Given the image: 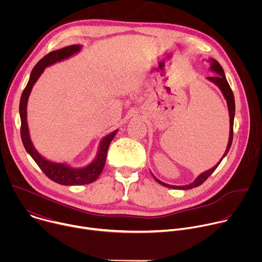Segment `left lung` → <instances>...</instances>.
Listing matches in <instances>:
<instances>
[{
  "label": "left lung",
  "mask_w": 262,
  "mask_h": 262,
  "mask_svg": "<svg viewBox=\"0 0 262 262\" xmlns=\"http://www.w3.org/2000/svg\"><path fill=\"white\" fill-rule=\"evenodd\" d=\"M208 62L210 63V66H209V70L214 72L215 74L212 77H209L207 78L208 81H210L211 83H213L216 87H219V89L221 90L224 98L226 99L227 101V106H228V111H229V121H230V129H229V140H228V144H227V148H226V151L225 154L223 155V157L221 158V160L209 170L201 173L192 183L190 184H186V185H171V184H168V183H165L163 181H161L160 179H158L152 173L151 175L154 176V178L157 180V182H159L160 184L166 186V188H170V189H174V190H191V189H194V188H197V186L201 185L211 174L212 172L217 168V166L220 165V163L222 162V160L225 158L229 151V149L231 147V144H232V139H233V121H234V115H235V101H234V95H233V92L226 80V77H225V73H224V70L222 68V66L220 65V63L214 60L213 58H210L208 59Z\"/></svg>",
  "instance_id": "obj_1"
}]
</instances>
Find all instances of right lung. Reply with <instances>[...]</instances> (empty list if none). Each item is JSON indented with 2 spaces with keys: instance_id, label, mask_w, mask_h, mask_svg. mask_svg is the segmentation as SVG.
Wrapping results in <instances>:
<instances>
[{
  "instance_id": "right-lung-1",
  "label": "right lung",
  "mask_w": 262,
  "mask_h": 262,
  "mask_svg": "<svg viewBox=\"0 0 262 262\" xmlns=\"http://www.w3.org/2000/svg\"><path fill=\"white\" fill-rule=\"evenodd\" d=\"M81 50L82 46L73 45L51 52L50 54L45 56L33 68L29 82L21 94L19 102V116L21 122L20 136L27 152L32 157L35 163L39 166V168L50 179L62 185H83L95 181L103 170L108 145L118 132V129H116L114 132H112L111 134L104 136L99 143L98 151L96 154L95 159L88 166L82 168H73L65 163H55L47 160L36 150V148L34 147L31 141L27 121V104L29 95L32 91L34 84L39 79L46 67L51 66L57 62L63 61L65 59H68L71 56L78 54Z\"/></svg>"
}]
</instances>
